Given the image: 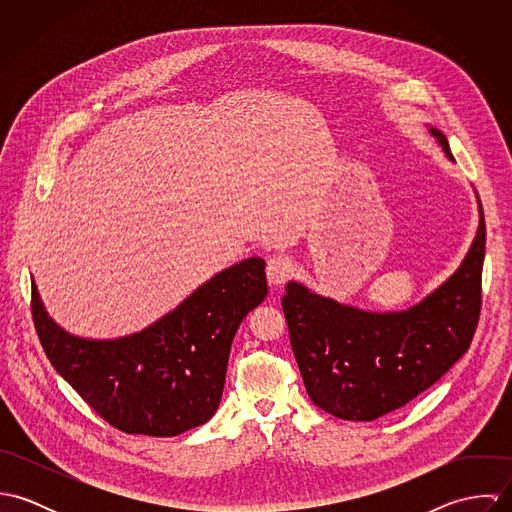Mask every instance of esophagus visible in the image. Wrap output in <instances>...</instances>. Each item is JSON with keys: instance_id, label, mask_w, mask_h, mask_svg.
Returning <instances> with one entry per match:
<instances>
[{"instance_id": "obj_1", "label": "esophagus", "mask_w": 512, "mask_h": 512, "mask_svg": "<svg viewBox=\"0 0 512 512\" xmlns=\"http://www.w3.org/2000/svg\"><path fill=\"white\" fill-rule=\"evenodd\" d=\"M295 272V266H293L292 260L288 256H272L266 264V276H268V282L272 286H280V284H286Z\"/></svg>"}]
</instances>
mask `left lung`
I'll return each instance as SVG.
<instances>
[{
    "label": "left lung",
    "instance_id": "left-lung-1",
    "mask_svg": "<svg viewBox=\"0 0 512 512\" xmlns=\"http://www.w3.org/2000/svg\"><path fill=\"white\" fill-rule=\"evenodd\" d=\"M432 136L453 159L447 138ZM459 270L422 303L368 313L290 282L282 297L293 355L313 404L341 420L372 422L436 384L469 349L483 303L485 215Z\"/></svg>",
    "mask_w": 512,
    "mask_h": 512
}]
</instances>
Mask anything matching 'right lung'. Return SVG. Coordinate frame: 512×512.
Segmentation results:
<instances>
[{
    "mask_svg": "<svg viewBox=\"0 0 512 512\" xmlns=\"http://www.w3.org/2000/svg\"><path fill=\"white\" fill-rule=\"evenodd\" d=\"M264 268L262 258H248L118 341L67 335L47 317L35 284L31 313L47 359L100 418L124 434L171 438L217 412L234 333L268 295Z\"/></svg>",
    "mask_w": 512,
    "mask_h": 512,
    "instance_id": "1",
    "label": "right lung"
}]
</instances>
